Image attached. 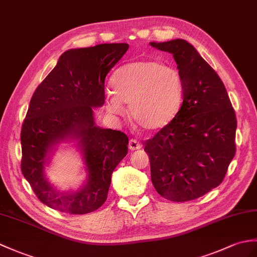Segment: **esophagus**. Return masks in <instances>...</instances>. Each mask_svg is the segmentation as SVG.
<instances>
[{
	"label": "esophagus",
	"mask_w": 257,
	"mask_h": 257,
	"mask_svg": "<svg viewBox=\"0 0 257 257\" xmlns=\"http://www.w3.org/2000/svg\"><path fill=\"white\" fill-rule=\"evenodd\" d=\"M129 149L131 151H134V150H139V149L141 148V145L139 143V141L138 140H136V139H130V141H129Z\"/></svg>",
	"instance_id": "esophagus-1"
}]
</instances>
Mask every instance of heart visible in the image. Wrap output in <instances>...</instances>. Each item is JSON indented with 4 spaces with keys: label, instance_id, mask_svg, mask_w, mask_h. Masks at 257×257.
Here are the masks:
<instances>
[{
    "label": "heart",
    "instance_id": "obj_1",
    "mask_svg": "<svg viewBox=\"0 0 257 257\" xmlns=\"http://www.w3.org/2000/svg\"><path fill=\"white\" fill-rule=\"evenodd\" d=\"M106 106L111 114L121 115L129 104L131 118L147 133L162 130L175 118L184 97L178 70L159 61H137L122 65L112 75Z\"/></svg>",
    "mask_w": 257,
    "mask_h": 257
}]
</instances>
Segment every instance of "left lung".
I'll return each mask as SVG.
<instances>
[{"label":"left lung","instance_id":"8db88e82","mask_svg":"<svg viewBox=\"0 0 257 257\" xmlns=\"http://www.w3.org/2000/svg\"><path fill=\"white\" fill-rule=\"evenodd\" d=\"M150 45L172 53L184 84L175 118L143 143L151 181L166 199L193 200L223 181L236 149L235 112L221 79L186 40Z\"/></svg>","mask_w":257,"mask_h":257}]
</instances>
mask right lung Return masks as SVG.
<instances>
[{"mask_svg":"<svg viewBox=\"0 0 257 257\" xmlns=\"http://www.w3.org/2000/svg\"><path fill=\"white\" fill-rule=\"evenodd\" d=\"M128 44H101L70 49L33 95L24 119L21 143L24 177L38 199L71 214L92 212L107 199L111 174L127 156L128 137L94 121V107L105 103V77L128 50ZM77 140L88 181L75 193L58 192L43 173L57 143Z\"/></svg>","mask_w":257,"mask_h":257,"instance_id":"obj_1","label":"right lung"}]
</instances>
